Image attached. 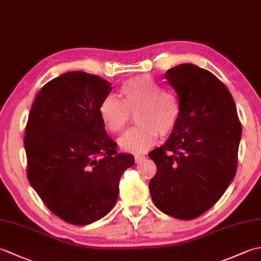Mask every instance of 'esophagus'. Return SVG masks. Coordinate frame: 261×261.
<instances>
[{"mask_svg":"<svg viewBox=\"0 0 261 261\" xmlns=\"http://www.w3.org/2000/svg\"><path fill=\"white\" fill-rule=\"evenodd\" d=\"M146 157L143 156V154H138V156H135V160H136V163L137 164H139V163H141L143 159H145Z\"/></svg>","mask_w":261,"mask_h":261,"instance_id":"esophagus-1","label":"esophagus"}]
</instances>
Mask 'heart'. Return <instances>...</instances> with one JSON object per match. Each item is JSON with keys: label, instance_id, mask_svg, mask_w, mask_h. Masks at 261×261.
I'll use <instances>...</instances> for the list:
<instances>
[{"label": "heart", "instance_id": "obj_1", "mask_svg": "<svg viewBox=\"0 0 261 261\" xmlns=\"http://www.w3.org/2000/svg\"><path fill=\"white\" fill-rule=\"evenodd\" d=\"M122 102L110 95L105 97L98 112L104 126L112 132L123 131L136 114L138 126L120 138L122 150L143 153L158 140V136H168L175 130L180 116V103L176 94L166 91L148 75L134 77L120 86Z\"/></svg>", "mask_w": 261, "mask_h": 261}]
</instances>
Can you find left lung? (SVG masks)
<instances>
[{
	"label": "left lung",
	"instance_id": "left-lung-1",
	"mask_svg": "<svg viewBox=\"0 0 261 261\" xmlns=\"http://www.w3.org/2000/svg\"><path fill=\"white\" fill-rule=\"evenodd\" d=\"M164 76L178 95L180 116L168 140L149 152L157 166L149 190L162 212L193 220L234 178L241 123L228 87L208 70L181 64Z\"/></svg>",
	"mask_w": 261,
	"mask_h": 261
}]
</instances>
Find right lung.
Listing matches in <instances>:
<instances>
[{"label":"right lung","instance_id":"obj_1","mask_svg":"<svg viewBox=\"0 0 261 261\" xmlns=\"http://www.w3.org/2000/svg\"><path fill=\"white\" fill-rule=\"evenodd\" d=\"M111 85L84 71L63 74L39 91L28 118V179L55 215L74 225L113 208L121 176L135 164L116 151L99 116Z\"/></svg>","mask_w":261,"mask_h":261}]
</instances>
